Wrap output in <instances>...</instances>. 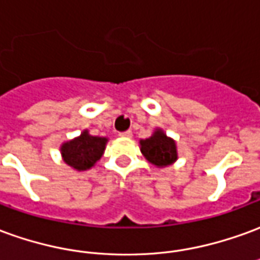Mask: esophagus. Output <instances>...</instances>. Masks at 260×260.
I'll return each mask as SVG.
<instances>
[{
	"mask_svg": "<svg viewBox=\"0 0 260 260\" xmlns=\"http://www.w3.org/2000/svg\"><path fill=\"white\" fill-rule=\"evenodd\" d=\"M119 136H122V138H131L132 136V132L131 131H124V132H121Z\"/></svg>",
	"mask_w": 260,
	"mask_h": 260,
	"instance_id": "34e87169",
	"label": "esophagus"
}]
</instances>
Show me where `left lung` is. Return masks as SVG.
<instances>
[{
	"label": "left lung",
	"mask_w": 260,
	"mask_h": 260,
	"mask_svg": "<svg viewBox=\"0 0 260 260\" xmlns=\"http://www.w3.org/2000/svg\"><path fill=\"white\" fill-rule=\"evenodd\" d=\"M141 150L143 156L155 166L165 168L177 159V150L173 139H170L157 129L153 135L141 141Z\"/></svg>",
	"instance_id": "1"
}]
</instances>
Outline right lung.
<instances>
[{"instance_id":"obj_1","label":"right lung","mask_w":260,"mask_h":260,"mask_svg":"<svg viewBox=\"0 0 260 260\" xmlns=\"http://www.w3.org/2000/svg\"><path fill=\"white\" fill-rule=\"evenodd\" d=\"M105 143V138L88 135V132L84 131L79 138L63 143V160L76 170H87L92 168L95 161L100 160V157L104 153Z\"/></svg>"}]
</instances>
